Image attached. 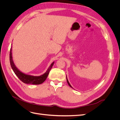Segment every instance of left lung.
Returning <instances> with one entry per match:
<instances>
[{"mask_svg": "<svg viewBox=\"0 0 120 120\" xmlns=\"http://www.w3.org/2000/svg\"><path fill=\"white\" fill-rule=\"evenodd\" d=\"M66 78H67V82H68V85H69V86H70V87H71V88H72V86H71V84H70V82H68V78H67V76H66Z\"/></svg>", "mask_w": 120, "mask_h": 120, "instance_id": "1", "label": "left lung"}]
</instances>
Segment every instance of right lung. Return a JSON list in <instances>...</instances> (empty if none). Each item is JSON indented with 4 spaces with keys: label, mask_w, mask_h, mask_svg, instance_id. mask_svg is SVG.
<instances>
[{
    "label": "right lung",
    "mask_w": 120,
    "mask_h": 120,
    "mask_svg": "<svg viewBox=\"0 0 120 120\" xmlns=\"http://www.w3.org/2000/svg\"><path fill=\"white\" fill-rule=\"evenodd\" d=\"M9 60L11 67L13 71L14 72L16 75L17 77L21 81L27 84H32V85H39L44 82L49 74V72L52 68L53 65L54 64V61L50 64V66L48 68V70L45 74L40 75V76H34L30 75L25 74L23 72L20 71L15 66V64L12 59V46L11 47L10 50V54H9Z\"/></svg>",
    "instance_id": "add662e5"
}]
</instances>
